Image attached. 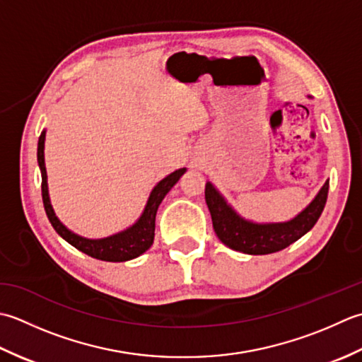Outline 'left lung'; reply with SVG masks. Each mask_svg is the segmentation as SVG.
<instances>
[{"mask_svg":"<svg viewBox=\"0 0 362 362\" xmlns=\"http://www.w3.org/2000/svg\"><path fill=\"white\" fill-rule=\"evenodd\" d=\"M328 187L329 181L323 184L313 203L291 222L270 225H256L240 218L211 182L206 184L204 198L212 217L214 231L226 247L247 255H269L289 247L317 223L325 208Z\"/></svg>","mask_w":362,"mask_h":362,"instance_id":"8db88e82","label":"left lung"}]
</instances>
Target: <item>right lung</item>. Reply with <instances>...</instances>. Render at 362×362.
<instances>
[{"label":"right lung","instance_id":"1","mask_svg":"<svg viewBox=\"0 0 362 362\" xmlns=\"http://www.w3.org/2000/svg\"><path fill=\"white\" fill-rule=\"evenodd\" d=\"M43 145H45V131L42 132L39 137V146H37V160H39V167L42 172V198L43 206H45V212L48 216L49 223L53 225L56 233L61 235L62 239L67 240L70 245L78 248L79 252L88 255L90 257L100 261L107 262H123L134 259V257L145 253L146 250L151 247L154 239V220H156V212L160 202L164 200L167 192L170 190L176 181H178L186 168H180L173 173H170L162 181L158 182V186L151 190V195L148 198V203L145 206V211L139 222L131 226L129 230L123 231L120 234L110 235L106 239L100 240H90L79 238V235L69 231L56 217V214L51 208L49 197H48V184H47V168H45V158H43Z\"/></svg>","mask_w":362,"mask_h":362}]
</instances>
